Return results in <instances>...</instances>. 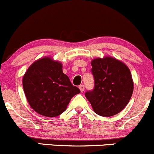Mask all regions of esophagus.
Here are the masks:
<instances>
[{
    "instance_id": "1",
    "label": "esophagus",
    "mask_w": 154,
    "mask_h": 154,
    "mask_svg": "<svg viewBox=\"0 0 154 154\" xmlns=\"http://www.w3.org/2000/svg\"><path fill=\"white\" fill-rule=\"evenodd\" d=\"M79 89H80V90H81V92H83L84 91V86L83 85V84H81L80 86H79Z\"/></svg>"
}]
</instances>
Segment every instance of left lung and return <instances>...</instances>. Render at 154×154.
Segmentation results:
<instances>
[{
	"label": "left lung",
	"instance_id": "8db88e82",
	"mask_svg": "<svg viewBox=\"0 0 154 154\" xmlns=\"http://www.w3.org/2000/svg\"><path fill=\"white\" fill-rule=\"evenodd\" d=\"M92 73L94 88L85 92L94 112L110 117L121 112L129 102L134 83L128 67L112 57L93 59Z\"/></svg>",
	"mask_w": 154,
	"mask_h": 154
}]
</instances>
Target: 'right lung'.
Segmentation results:
<instances>
[{
    "instance_id": "add662e5",
    "label": "right lung",
    "mask_w": 154,
    "mask_h": 154,
    "mask_svg": "<svg viewBox=\"0 0 154 154\" xmlns=\"http://www.w3.org/2000/svg\"><path fill=\"white\" fill-rule=\"evenodd\" d=\"M23 86L31 108L50 117L64 112L71 98L81 92L63 73L62 64L48 57L31 64L23 79Z\"/></svg>"
}]
</instances>
